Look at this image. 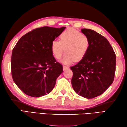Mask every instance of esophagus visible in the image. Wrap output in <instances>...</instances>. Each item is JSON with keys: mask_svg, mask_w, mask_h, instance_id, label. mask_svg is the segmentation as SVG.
Here are the masks:
<instances>
[{"mask_svg": "<svg viewBox=\"0 0 127 127\" xmlns=\"http://www.w3.org/2000/svg\"><path fill=\"white\" fill-rule=\"evenodd\" d=\"M63 70H66L68 69L69 68V66H65V65H63Z\"/></svg>", "mask_w": 127, "mask_h": 127, "instance_id": "esophagus-1", "label": "esophagus"}]
</instances>
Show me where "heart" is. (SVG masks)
I'll use <instances>...</instances> for the list:
<instances>
[{"mask_svg": "<svg viewBox=\"0 0 127 127\" xmlns=\"http://www.w3.org/2000/svg\"><path fill=\"white\" fill-rule=\"evenodd\" d=\"M61 41L54 40L51 43V51L54 57L59 59L66 52L61 62L70 64L73 61H82L87 54L90 46L89 38L73 29H68L61 33Z\"/></svg>", "mask_w": 127, "mask_h": 127, "instance_id": "1", "label": "heart"}]
</instances>
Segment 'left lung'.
Listing matches in <instances>:
<instances>
[{
	"label": "left lung",
	"instance_id": "obj_1",
	"mask_svg": "<svg viewBox=\"0 0 127 127\" xmlns=\"http://www.w3.org/2000/svg\"><path fill=\"white\" fill-rule=\"evenodd\" d=\"M81 31L89 38L90 46L85 57L71 67V84L78 95L87 98L101 95L113 83L116 70V55L109 42L91 29Z\"/></svg>",
	"mask_w": 127,
	"mask_h": 127
}]
</instances>
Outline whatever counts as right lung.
Here are the masks:
<instances>
[{
	"mask_svg": "<svg viewBox=\"0 0 127 127\" xmlns=\"http://www.w3.org/2000/svg\"><path fill=\"white\" fill-rule=\"evenodd\" d=\"M65 27L44 26L20 38L12 52L11 69L15 84L26 95L39 97L54 89L63 66L51 51V43Z\"/></svg>",
	"mask_w": 127,
	"mask_h": 127,
	"instance_id": "1",
	"label": "right lung"
}]
</instances>
